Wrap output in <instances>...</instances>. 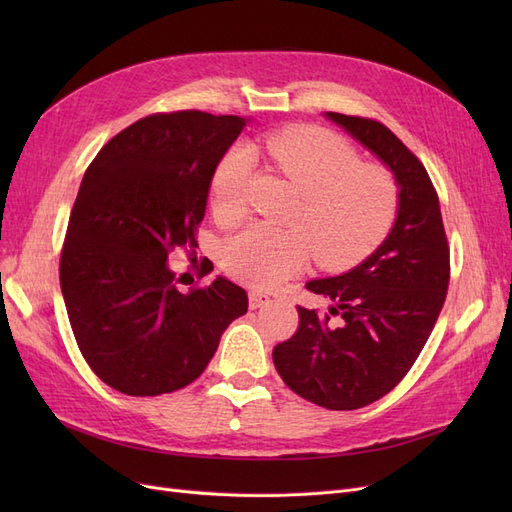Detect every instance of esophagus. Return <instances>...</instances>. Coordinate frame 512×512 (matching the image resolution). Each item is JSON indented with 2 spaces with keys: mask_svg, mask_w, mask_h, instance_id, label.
<instances>
[{
  "mask_svg": "<svg viewBox=\"0 0 512 512\" xmlns=\"http://www.w3.org/2000/svg\"><path fill=\"white\" fill-rule=\"evenodd\" d=\"M269 303H271V297L267 292H262V290H252L250 292V307L252 309H258V307L269 305Z\"/></svg>",
  "mask_w": 512,
  "mask_h": 512,
  "instance_id": "34e87169",
  "label": "esophagus"
}]
</instances>
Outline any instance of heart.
<instances>
[{
	"mask_svg": "<svg viewBox=\"0 0 512 512\" xmlns=\"http://www.w3.org/2000/svg\"><path fill=\"white\" fill-rule=\"evenodd\" d=\"M267 151L303 194L290 224H250L224 243V267L256 288H275L299 273L309 256L322 267L344 269L365 258L391 230L399 185L389 168L363 164L342 136L322 128H292L267 136ZM252 151L237 145L211 177V203L220 218H239L252 177Z\"/></svg>",
	"mask_w": 512,
	"mask_h": 512,
	"instance_id": "heart-1",
	"label": "heart"
}]
</instances>
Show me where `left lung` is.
I'll return each mask as SVG.
<instances>
[{
	"instance_id": "8db88e82",
	"label": "left lung",
	"mask_w": 512,
	"mask_h": 512,
	"mask_svg": "<svg viewBox=\"0 0 512 512\" xmlns=\"http://www.w3.org/2000/svg\"><path fill=\"white\" fill-rule=\"evenodd\" d=\"M327 117L393 170L397 220L361 265L305 284L333 305L329 314L299 305L297 333L273 348V363L303 399L327 410H356L391 393L418 359L442 312L451 254L423 162L376 119Z\"/></svg>"
}]
</instances>
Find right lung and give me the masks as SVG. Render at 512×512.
I'll list each match as a JSON object with an SVG mask.
<instances>
[{
	"instance_id": "1",
	"label": "right lung",
	"mask_w": 512,
	"mask_h": 512,
	"mask_svg": "<svg viewBox=\"0 0 512 512\" xmlns=\"http://www.w3.org/2000/svg\"><path fill=\"white\" fill-rule=\"evenodd\" d=\"M245 119L156 113L113 136L89 164L70 213L59 282L94 374L132 397L194 382L247 294L224 277L181 292L166 260L198 247L211 177Z\"/></svg>"
}]
</instances>
